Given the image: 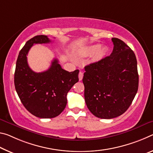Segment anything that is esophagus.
<instances>
[{
  "label": "esophagus",
  "instance_id": "34e87169",
  "mask_svg": "<svg viewBox=\"0 0 153 153\" xmlns=\"http://www.w3.org/2000/svg\"><path fill=\"white\" fill-rule=\"evenodd\" d=\"M82 77H83V72H80L79 74V81H81L82 79Z\"/></svg>",
  "mask_w": 153,
  "mask_h": 153
}]
</instances>
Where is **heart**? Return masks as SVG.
<instances>
[{
    "instance_id": "obj_1",
    "label": "heart",
    "mask_w": 153,
    "mask_h": 153,
    "mask_svg": "<svg viewBox=\"0 0 153 153\" xmlns=\"http://www.w3.org/2000/svg\"><path fill=\"white\" fill-rule=\"evenodd\" d=\"M106 47H101V45L99 44L94 45L89 47L87 49V52L89 54H94L96 53V57L97 59H101L103 57L106 53Z\"/></svg>"
}]
</instances>
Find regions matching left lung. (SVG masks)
Returning a JSON list of instances; mask_svg holds the SVG:
<instances>
[{"label":"left lung","instance_id":"left-lung-1","mask_svg":"<svg viewBox=\"0 0 153 153\" xmlns=\"http://www.w3.org/2000/svg\"><path fill=\"white\" fill-rule=\"evenodd\" d=\"M112 53L85 67L82 82L88 109L100 119L123 114L131 104L138 89L137 59L125 42L112 38Z\"/></svg>","mask_w":153,"mask_h":153}]
</instances>
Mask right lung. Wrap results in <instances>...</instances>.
I'll return each instance as SVG.
<instances>
[{
    "label": "right lung",
    "mask_w": 153,
    "mask_h": 153,
    "mask_svg": "<svg viewBox=\"0 0 153 153\" xmlns=\"http://www.w3.org/2000/svg\"><path fill=\"white\" fill-rule=\"evenodd\" d=\"M50 42L45 35L27 41L19 53L14 74L15 87L22 103L31 114L42 119L54 118L64 111L68 92L79 81V70L65 71L56 58L46 71L35 72L29 67L27 55L32 45Z\"/></svg>",
    "instance_id": "add662e5"
}]
</instances>
